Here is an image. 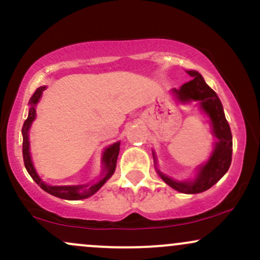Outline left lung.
<instances>
[{"label":"left lung","mask_w":260,"mask_h":260,"mask_svg":"<svg viewBox=\"0 0 260 260\" xmlns=\"http://www.w3.org/2000/svg\"><path fill=\"white\" fill-rule=\"evenodd\" d=\"M193 80L184 83L179 91L174 89L177 97L182 102L200 101V106L208 113L212 122L215 136L218 142L209 162L200 169V173L194 182H177L158 172L159 177L171 188L184 194H198L208 190L229 171L232 161V134L229 121L224 116L222 104L217 94L205 83L199 72L188 71Z\"/></svg>","instance_id":"left-lung-1"}]
</instances>
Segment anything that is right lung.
Returning <instances> with one entry per match:
<instances>
[{"label":"right lung","instance_id":"1","mask_svg":"<svg viewBox=\"0 0 260 260\" xmlns=\"http://www.w3.org/2000/svg\"><path fill=\"white\" fill-rule=\"evenodd\" d=\"M45 87H39L36 92L33 93L30 99H29V104H30L31 108L29 109V114L27 120L24 121L22 127V134H23V161H24V166L25 169L28 171L29 176L33 178L34 182L37 183L43 190H45L46 193L54 195V197L60 198V199H66V200H80V199H84V198L91 197L98 191L101 189V186L109 179L110 177L113 176L114 173L115 167H116V159H118V154H119V150H120V142H116V144L109 146L107 148L106 152L103 154V162H104V167H106V172L107 174L104 176V178H102L98 183L93 184L89 186L88 189H84L86 185H76V186H51L48 184H44V183L40 180V178L38 177L36 169L33 167V163H31L30 159V154H29V141H28V130L30 127L31 121L34 120L36 118V108L34 106L38 103L39 101L40 95Z\"/></svg>","mask_w":260,"mask_h":260}]
</instances>
